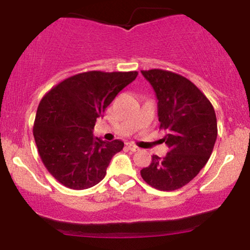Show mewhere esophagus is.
I'll list each match as a JSON object with an SVG mask.
<instances>
[{
	"instance_id": "obj_1",
	"label": "esophagus",
	"mask_w": 250,
	"mask_h": 250,
	"mask_svg": "<svg viewBox=\"0 0 250 250\" xmlns=\"http://www.w3.org/2000/svg\"><path fill=\"white\" fill-rule=\"evenodd\" d=\"M125 146H127V148L129 149V150L131 151H139L140 148L136 147V146L134 145V143H125Z\"/></svg>"
}]
</instances>
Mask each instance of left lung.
Returning a JSON list of instances; mask_svg holds the SVG:
<instances>
[{"mask_svg": "<svg viewBox=\"0 0 250 250\" xmlns=\"http://www.w3.org/2000/svg\"><path fill=\"white\" fill-rule=\"evenodd\" d=\"M154 88L160 129L169 151L165 157L151 156L141 170L149 186L163 191L182 188L200 173L213 153L217 121L213 104L185 76L163 69L141 70Z\"/></svg>", "mask_w": 250, "mask_h": 250, "instance_id": "1", "label": "left lung"}]
</instances>
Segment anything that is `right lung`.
Here are the masks:
<instances>
[{
  "label": "right lung",
  "instance_id": "right-lung-1",
  "mask_svg": "<svg viewBox=\"0 0 250 250\" xmlns=\"http://www.w3.org/2000/svg\"><path fill=\"white\" fill-rule=\"evenodd\" d=\"M139 75L137 71L91 70L63 80L43 96L33 134L47 170L64 187L82 190L103 180L121 140L93 135L97 117Z\"/></svg>",
  "mask_w": 250,
  "mask_h": 250
}]
</instances>
